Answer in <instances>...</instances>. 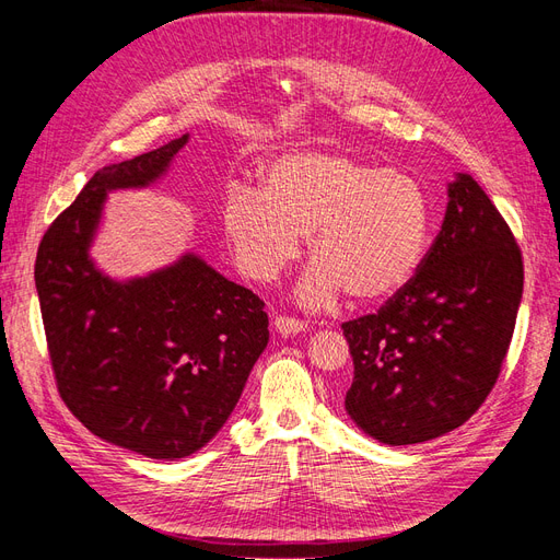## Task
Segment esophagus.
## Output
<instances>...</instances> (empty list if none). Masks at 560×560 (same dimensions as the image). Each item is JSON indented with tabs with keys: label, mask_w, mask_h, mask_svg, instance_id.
Returning <instances> with one entry per match:
<instances>
[{
	"label": "esophagus",
	"mask_w": 560,
	"mask_h": 560,
	"mask_svg": "<svg viewBox=\"0 0 560 560\" xmlns=\"http://www.w3.org/2000/svg\"><path fill=\"white\" fill-rule=\"evenodd\" d=\"M276 331H280L282 336H294V334H301V331H306V322H301V319H296V317H287V315H278L276 317Z\"/></svg>",
	"instance_id": "obj_1"
}]
</instances>
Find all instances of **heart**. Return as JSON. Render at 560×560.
I'll use <instances>...</instances> for the list:
<instances>
[{
	"label": "heart",
	"instance_id": "1",
	"mask_svg": "<svg viewBox=\"0 0 560 560\" xmlns=\"http://www.w3.org/2000/svg\"><path fill=\"white\" fill-rule=\"evenodd\" d=\"M432 217V196L413 175L306 149L270 161L261 194L233 189L222 229L235 264L257 282L276 280L308 238L315 264L299 301L325 308L341 292L358 303L399 294L425 261Z\"/></svg>",
	"mask_w": 560,
	"mask_h": 560
}]
</instances>
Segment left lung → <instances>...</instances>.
<instances>
[{
    "mask_svg": "<svg viewBox=\"0 0 560 560\" xmlns=\"http://www.w3.org/2000/svg\"><path fill=\"white\" fill-rule=\"evenodd\" d=\"M521 294L514 233L481 186L457 173L416 278L376 315L343 322L354 364L346 411L354 425L389 446L460 428L500 376Z\"/></svg>",
    "mask_w": 560,
    "mask_h": 560,
    "instance_id": "1",
    "label": "left lung"
}]
</instances>
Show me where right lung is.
I'll return each mask as SVG.
<instances>
[{
    "label": "right lung",
    "mask_w": 560,
    "mask_h": 560,
    "mask_svg": "<svg viewBox=\"0 0 560 560\" xmlns=\"http://www.w3.org/2000/svg\"><path fill=\"white\" fill-rule=\"evenodd\" d=\"M189 135L97 171L44 233L35 284L58 393L93 434L154 460L206 446L268 343L264 301L198 254L114 280L91 257L109 191L161 179Z\"/></svg>",
    "instance_id": "add662e5"
}]
</instances>
